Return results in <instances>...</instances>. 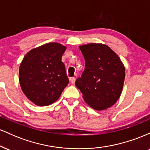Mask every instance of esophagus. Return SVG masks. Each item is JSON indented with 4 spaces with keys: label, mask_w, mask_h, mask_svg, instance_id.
<instances>
[{
    "label": "esophagus",
    "mask_w": 150,
    "mask_h": 150,
    "mask_svg": "<svg viewBox=\"0 0 150 150\" xmlns=\"http://www.w3.org/2000/svg\"><path fill=\"white\" fill-rule=\"evenodd\" d=\"M70 82L73 84V85H74V84H75V77H70Z\"/></svg>",
    "instance_id": "34e87169"
}]
</instances>
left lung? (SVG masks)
<instances>
[{"label":"left lung","mask_w":150,"mask_h":150,"mask_svg":"<svg viewBox=\"0 0 150 150\" xmlns=\"http://www.w3.org/2000/svg\"><path fill=\"white\" fill-rule=\"evenodd\" d=\"M85 60V69L75 85L91 108L102 111L119 99L125 80V67L114 51L101 43L79 46Z\"/></svg>","instance_id":"1"}]
</instances>
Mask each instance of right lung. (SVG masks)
<instances>
[{"mask_svg": "<svg viewBox=\"0 0 150 150\" xmlns=\"http://www.w3.org/2000/svg\"><path fill=\"white\" fill-rule=\"evenodd\" d=\"M66 46L51 42L30 50L20 63L19 81L26 97L37 106L58 99L69 80L61 61Z\"/></svg>", "mask_w": 150, "mask_h": 150, "instance_id": "add662e5", "label": "right lung"}]
</instances>
